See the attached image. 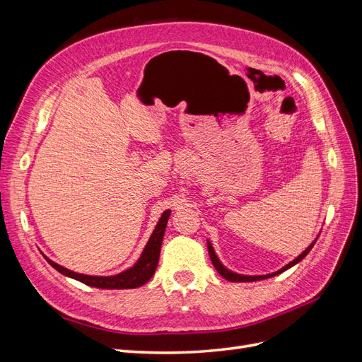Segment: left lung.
<instances>
[{
  "label": "left lung",
  "instance_id": "8db88e82",
  "mask_svg": "<svg viewBox=\"0 0 362 362\" xmlns=\"http://www.w3.org/2000/svg\"><path fill=\"white\" fill-rule=\"evenodd\" d=\"M314 243H315V240L314 242L306 247L302 254L296 258V259H293L290 264H287V266H284L281 270H278V272H275V273H269V275H261V276H247V275H238V273H234V272H231V270H228L221 261H218V258H217V255L214 254V249H213V246H211V243L210 242H206V245H208V254H210V258H211V262H213V266L216 267V270L218 272V275H221L222 278H225L226 281H231V282H252V281H261V279H267V278H272V276H276V275H279V273H282V272H286L287 269H290V267H293L294 264H298L299 261H302L306 255H308V252L313 249V246H314Z\"/></svg>",
  "mask_w": 362,
  "mask_h": 362
}]
</instances>
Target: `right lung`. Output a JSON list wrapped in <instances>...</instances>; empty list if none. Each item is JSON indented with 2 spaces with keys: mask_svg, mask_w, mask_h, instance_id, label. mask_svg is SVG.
<instances>
[{
  "mask_svg": "<svg viewBox=\"0 0 362 362\" xmlns=\"http://www.w3.org/2000/svg\"><path fill=\"white\" fill-rule=\"evenodd\" d=\"M170 216V210H166L154 229V233L149 237V242L146 243L144 254L140 255L139 261L136 264L119 273V275L115 276H89V275H81V273H75L69 269H64L56 262L51 261L49 258L45 257V259L49 262V264L56 269L57 272H60L62 275L69 276L72 279L80 281L86 286L90 287H96V288H108V290H122V288H136V287H141L144 284H146L152 275L156 273L157 264H158V258H160V249H161V242L164 237V231H166V225H168V218Z\"/></svg>",
  "mask_w": 362,
  "mask_h": 362,
  "instance_id": "obj_1",
  "label": "right lung"
}]
</instances>
